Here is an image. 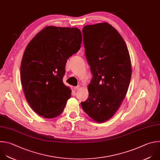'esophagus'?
I'll return each instance as SVG.
<instances>
[{
    "mask_svg": "<svg viewBox=\"0 0 160 160\" xmlns=\"http://www.w3.org/2000/svg\"><path fill=\"white\" fill-rule=\"evenodd\" d=\"M80 85H78V86H77V87H74V89H75V90H77L80 89Z\"/></svg>",
    "mask_w": 160,
    "mask_h": 160,
    "instance_id": "1",
    "label": "esophagus"
}]
</instances>
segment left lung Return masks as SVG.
<instances>
[{
	"label": "left lung",
	"instance_id": "left-lung-1",
	"mask_svg": "<svg viewBox=\"0 0 160 160\" xmlns=\"http://www.w3.org/2000/svg\"><path fill=\"white\" fill-rule=\"evenodd\" d=\"M82 31L93 78L88 86V97L81 105L92 119L102 123L114 116L126 95L131 58L123 38L109 23L87 25Z\"/></svg>",
	"mask_w": 160,
	"mask_h": 160
}]
</instances>
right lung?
Segmentation results:
<instances>
[{"label":"right lung","mask_w":160,"mask_h":160,"mask_svg":"<svg viewBox=\"0 0 160 160\" xmlns=\"http://www.w3.org/2000/svg\"><path fill=\"white\" fill-rule=\"evenodd\" d=\"M82 36L77 28L46 26L30 41L21 64L26 98L44 118L63 111L72 90L63 82L67 60L80 49Z\"/></svg>","instance_id":"add662e5"}]
</instances>
